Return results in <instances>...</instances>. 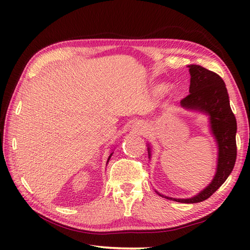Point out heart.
<instances>
[{
  "instance_id": "obj_1",
  "label": "heart",
  "mask_w": 250,
  "mask_h": 250,
  "mask_svg": "<svg viewBox=\"0 0 250 250\" xmlns=\"http://www.w3.org/2000/svg\"><path fill=\"white\" fill-rule=\"evenodd\" d=\"M167 89V87L166 86V84H157L156 87H153V93H155L156 95H160V94L166 92Z\"/></svg>"
}]
</instances>
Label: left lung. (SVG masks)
Wrapping results in <instances>:
<instances>
[{
	"mask_svg": "<svg viewBox=\"0 0 250 250\" xmlns=\"http://www.w3.org/2000/svg\"><path fill=\"white\" fill-rule=\"evenodd\" d=\"M190 73L189 94L180 101L184 108L199 110L208 115L211 133L214 134L218 145V162L216 174L211 183L200 193L189 199H174L169 196L159 195L180 203H199L208 199L216 192L220 186L229 177L236 160V119L232 113L229 94L222 78L207 68L191 64L188 65ZM148 156H151V149L148 146Z\"/></svg>",
	"mask_w": 250,
	"mask_h": 250,
	"instance_id": "1",
	"label": "left lung"
}]
</instances>
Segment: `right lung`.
I'll use <instances>...</instances> for the list:
<instances>
[{
    "instance_id": "add662e5",
    "label": "right lung",
    "mask_w": 250,
    "mask_h": 250,
    "mask_svg": "<svg viewBox=\"0 0 250 250\" xmlns=\"http://www.w3.org/2000/svg\"><path fill=\"white\" fill-rule=\"evenodd\" d=\"M111 155H113V152H111V153H110V155H109V157H108V160H107V162H108V161H109V159H110V157H111Z\"/></svg>"
}]
</instances>
